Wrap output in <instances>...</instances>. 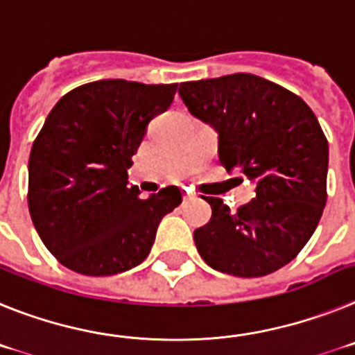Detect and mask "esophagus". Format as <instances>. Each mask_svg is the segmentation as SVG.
Returning a JSON list of instances; mask_svg holds the SVG:
<instances>
[{
  "instance_id": "34e87169",
  "label": "esophagus",
  "mask_w": 355,
  "mask_h": 355,
  "mask_svg": "<svg viewBox=\"0 0 355 355\" xmlns=\"http://www.w3.org/2000/svg\"><path fill=\"white\" fill-rule=\"evenodd\" d=\"M193 198H196V195H193V193H189V191L184 193V200H193Z\"/></svg>"
}]
</instances>
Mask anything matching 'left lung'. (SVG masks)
<instances>
[{
  "instance_id": "8db88e82",
  "label": "left lung",
  "mask_w": 355,
  "mask_h": 355,
  "mask_svg": "<svg viewBox=\"0 0 355 355\" xmlns=\"http://www.w3.org/2000/svg\"><path fill=\"white\" fill-rule=\"evenodd\" d=\"M182 101L218 132L227 171L255 184V198L230 211L205 198L212 216L195 245L214 270L263 277L297 257L318 227L327 202L329 144L309 105L250 73L184 82Z\"/></svg>"
}]
</instances>
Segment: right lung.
Segmentation results:
<instances>
[{"instance_id": "obj_1", "label": "right lung", "mask_w": 355, "mask_h": 355, "mask_svg": "<svg viewBox=\"0 0 355 355\" xmlns=\"http://www.w3.org/2000/svg\"><path fill=\"white\" fill-rule=\"evenodd\" d=\"M175 92L177 84L98 80L67 92L48 114L30 152L28 207L58 263L105 277L148 257L160 220L182 195L168 186L141 200L126 169Z\"/></svg>"}]
</instances>
